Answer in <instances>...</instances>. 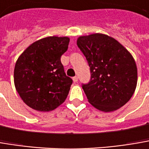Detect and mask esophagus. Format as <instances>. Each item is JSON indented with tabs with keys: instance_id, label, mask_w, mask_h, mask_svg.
I'll use <instances>...</instances> for the list:
<instances>
[{
	"instance_id": "34e87169",
	"label": "esophagus",
	"mask_w": 149,
	"mask_h": 149,
	"mask_svg": "<svg viewBox=\"0 0 149 149\" xmlns=\"http://www.w3.org/2000/svg\"><path fill=\"white\" fill-rule=\"evenodd\" d=\"M73 81L75 83V82H77L78 81V77L77 76H74V77H73Z\"/></svg>"
}]
</instances>
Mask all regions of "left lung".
Wrapping results in <instances>:
<instances>
[{"instance_id":"1","label":"left lung","mask_w":149,"mask_h":149,"mask_svg":"<svg viewBox=\"0 0 149 149\" xmlns=\"http://www.w3.org/2000/svg\"><path fill=\"white\" fill-rule=\"evenodd\" d=\"M90 66V82L83 90L91 104L109 113L131 99L137 84V68L130 52L114 38L95 33L77 39Z\"/></svg>"}]
</instances>
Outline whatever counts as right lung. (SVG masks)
<instances>
[{"mask_svg": "<svg viewBox=\"0 0 149 149\" xmlns=\"http://www.w3.org/2000/svg\"><path fill=\"white\" fill-rule=\"evenodd\" d=\"M69 43L67 36L42 38L18 57L14 85L29 108L40 112L52 111L66 100L73 80L66 75L60 59Z\"/></svg>", "mask_w": 149, "mask_h": 149, "instance_id": "add662e5", "label": "right lung"}]
</instances>
